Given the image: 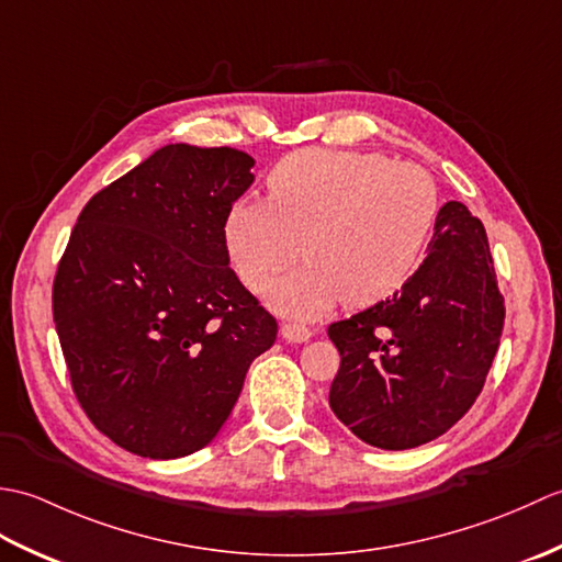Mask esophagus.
I'll use <instances>...</instances> for the list:
<instances>
[{"mask_svg":"<svg viewBox=\"0 0 562 562\" xmlns=\"http://www.w3.org/2000/svg\"><path fill=\"white\" fill-rule=\"evenodd\" d=\"M312 336H314V330L306 328L304 324H294V321H290V324L282 326V338L290 342H306Z\"/></svg>","mask_w":562,"mask_h":562,"instance_id":"obj_1","label":"esophagus"}]
</instances>
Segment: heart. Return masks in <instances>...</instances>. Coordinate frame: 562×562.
I'll use <instances>...</instances> for the list:
<instances>
[{"instance_id":"b5f03b06","label":"heart","mask_w":562,"mask_h":562,"mask_svg":"<svg viewBox=\"0 0 562 562\" xmlns=\"http://www.w3.org/2000/svg\"><path fill=\"white\" fill-rule=\"evenodd\" d=\"M268 188L270 198L234 202L224 241L256 292L302 256L304 241L306 266L268 294L290 316L386 300L415 272L439 214L432 176L381 154L306 149L274 166Z\"/></svg>"}]
</instances>
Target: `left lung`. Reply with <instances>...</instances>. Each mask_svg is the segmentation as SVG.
<instances>
[{"label":"left lung","instance_id":"left-lung-1","mask_svg":"<svg viewBox=\"0 0 562 562\" xmlns=\"http://www.w3.org/2000/svg\"><path fill=\"white\" fill-rule=\"evenodd\" d=\"M505 300L481 220L447 202L398 292L328 326L340 369L328 403L355 437L401 451L445 435L483 391Z\"/></svg>","mask_w":562,"mask_h":562}]
</instances>
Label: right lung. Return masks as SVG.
<instances>
[{"mask_svg": "<svg viewBox=\"0 0 562 562\" xmlns=\"http://www.w3.org/2000/svg\"><path fill=\"white\" fill-rule=\"evenodd\" d=\"M254 164L232 147L166 145L87 202L59 258L53 318L71 389L137 457L207 447L278 338L224 241Z\"/></svg>", "mask_w": 562, "mask_h": 562, "instance_id": "obj_1", "label": "right lung"}]
</instances>
